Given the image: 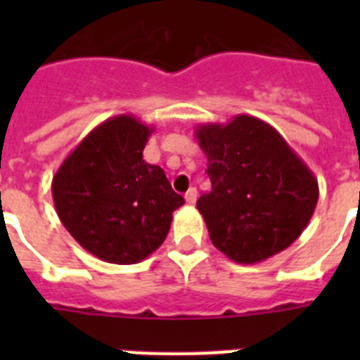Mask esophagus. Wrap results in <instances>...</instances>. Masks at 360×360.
<instances>
[{
	"label": "esophagus",
	"instance_id": "obj_1",
	"mask_svg": "<svg viewBox=\"0 0 360 360\" xmlns=\"http://www.w3.org/2000/svg\"><path fill=\"white\" fill-rule=\"evenodd\" d=\"M196 198H198V191L196 188H188V191H186V194H185V200H186V203H196Z\"/></svg>",
	"mask_w": 360,
	"mask_h": 360
}]
</instances>
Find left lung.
<instances>
[{
  "label": "left lung",
  "instance_id": "left-lung-1",
  "mask_svg": "<svg viewBox=\"0 0 360 360\" xmlns=\"http://www.w3.org/2000/svg\"><path fill=\"white\" fill-rule=\"evenodd\" d=\"M211 191L196 202L213 245L231 262L285 250L312 219L319 186L276 129L252 115L196 129Z\"/></svg>",
  "mask_w": 360,
  "mask_h": 360
}]
</instances>
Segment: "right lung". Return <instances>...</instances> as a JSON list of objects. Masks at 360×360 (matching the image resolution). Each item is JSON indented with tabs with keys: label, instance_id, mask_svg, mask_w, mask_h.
<instances>
[{
	"label": "right lung",
	"instance_id": "obj_1",
	"mask_svg": "<svg viewBox=\"0 0 360 360\" xmlns=\"http://www.w3.org/2000/svg\"><path fill=\"white\" fill-rule=\"evenodd\" d=\"M153 127L115 115L89 132L52 179L61 224L103 262L132 265L162 245L185 200L160 166L143 160Z\"/></svg>",
	"mask_w": 360,
	"mask_h": 360
}]
</instances>
